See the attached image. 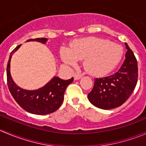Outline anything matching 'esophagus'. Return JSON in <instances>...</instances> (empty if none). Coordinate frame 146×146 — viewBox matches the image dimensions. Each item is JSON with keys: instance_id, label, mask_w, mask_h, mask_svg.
I'll use <instances>...</instances> for the list:
<instances>
[{"instance_id": "1", "label": "esophagus", "mask_w": 146, "mask_h": 146, "mask_svg": "<svg viewBox=\"0 0 146 146\" xmlns=\"http://www.w3.org/2000/svg\"><path fill=\"white\" fill-rule=\"evenodd\" d=\"M82 77V75H80V74H75L74 75V79L75 80H79V79H80Z\"/></svg>"}]
</instances>
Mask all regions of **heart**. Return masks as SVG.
Instances as JSON below:
<instances>
[{
  "mask_svg": "<svg viewBox=\"0 0 146 146\" xmlns=\"http://www.w3.org/2000/svg\"><path fill=\"white\" fill-rule=\"evenodd\" d=\"M123 54V48L110 40L88 37L78 40L70 50L62 49L61 57L68 65H75L84 59L83 66L90 74L102 76L110 73L118 65Z\"/></svg>",
  "mask_w": 146,
  "mask_h": 146,
  "instance_id": "1",
  "label": "heart"
}]
</instances>
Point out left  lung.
<instances>
[{"mask_svg": "<svg viewBox=\"0 0 146 146\" xmlns=\"http://www.w3.org/2000/svg\"><path fill=\"white\" fill-rule=\"evenodd\" d=\"M127 49L126 59L118 71L110 76L95 79L88 99L91 104L103 110H111L122 105L134 90L138 80V63L132 50Z\"/></svg>", "mask_w": 146, "mask_h": 146, "instance_id": "1", "label": "left lung"}]
</instances>
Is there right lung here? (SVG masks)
<instances>
[{"label":"right lung","mask_w":146,"mask_h":146,"mask_svg":"<svg viewBox=\"0 0 146 146\" xmlns=\"http://www.w3.org/2000/svg\"><path fill=\"white\" fill-rule=\"evenodd\" d=\"M30 41L45 44L47 39L36 38L29 39L27 42ZM20 46L21 44L17 46L10 53L7 65V82L12 96L22 108L29 113L44 115L54 112L62 104L65 91L68 85L73 81V78L66 80L54 77L46 85L36 90H26L20 88L13 80L10 71L12 56Z\"/></svg>","instance_id":"add662e5"}]
</instances>
